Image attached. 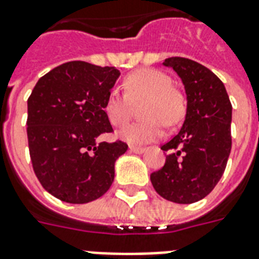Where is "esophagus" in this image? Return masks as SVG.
Listing matches in <instances>:
<instances>
[{
    "label": "esophagus",
    "mask_w": 259,
    "mask_h": 259,
    "mask_svg": "<svg viewBox=\"0 0 259 259\" xmlns=\"http://www.w3.org/2000/svg\"><path fill=\"white\" fill-rule=\"evenodd\" d=\"M129 149H130V152H133V153H138V155H140V153H144V152H145V148H143V147H134V145H130Z\"/></svg>",
    "instance_id": "obj_1"
}]
</instances>
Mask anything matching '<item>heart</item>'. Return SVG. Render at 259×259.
Returning <instances> with one entry per match:
<instances>
[{
  "label": "heart",
  "instance_id": "heart-1",
  "mask_svg": "<svg viewBox=\"0 0 259 259\" xmlns=\"http://www.w3.org/2000/svg\"><path fill=\"white\" fill-rule=\"evenodd\" d=\"M168 74L157 69H138L125 77L123 90H111L104 104L108 121L114 126L125 125L134 111V104L145 103V121L133 122L118 132V137L132 145H143L160 138L167 126H175L186 114V100L174 88Z\"/></svg>",
  "mask_w": 259,
  "mask_h": 259
}]
</instances>
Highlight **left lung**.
I'll return each mask as SVG.
<instances>
[{
    "label": "left lung",
    "mask_w": 259,
    "mask_h": 259,
    "mask_svg": "<svg viewBox=\"0 0 259 259\" xmlns=\"http://www.w3.org/2000/svg\"><path fill=\"white\" fill-rule=\"evenodd\" d=\"M181 77L187 108L179 133L161 149L169 151L151 182L165 200L193 204L214 189L231 152L232 106L222 80L204 65L182 57L164 59Z\"/></svg>",
    "instance_id": "left-lung-1"
}]
</instances>
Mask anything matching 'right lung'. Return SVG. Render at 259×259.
<instances>
[{"label":"right lung","instance_id":"add662e5","mask_svg":"<svg viewBox=\"0 0 259 259\" xmlns=\"http://www.w3.org/2000/svg\"><path fill=\"white\" fill-rule=\"evenodd\" d=\"M114 66L72 61L39 78L28 98L29 156L35 175L55 198L69 204L98 200L114 182L122 141L98 143L111 133L104 104L119 77Z\"/></svg>","mask_w":259,"mask_h":259}]
</instances>
